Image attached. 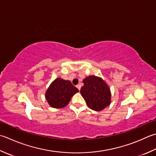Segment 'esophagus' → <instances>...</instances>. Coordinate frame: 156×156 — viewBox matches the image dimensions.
Instances as JSON below:
<instances>
[{"instance_id":"esophagus-1","label":"esophagus","mask_w":156,"mask_h":156,"mask_svg":"<svg viewBox=\"0 0 156 156\" xmlns=\"http://www.w3.org/2000/svg\"><path fill=\"white\" fill-rule=\"evenodd\" d=\"M76 87H77V88H78V89L79 90H80V88H81V86H80V84H78V85H76Z\"/></svg>"}]
</instances>
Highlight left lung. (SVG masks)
Instances as JSON below:
<instances>
[{
	"label": "left lung",
	"instance_id": "left-lung-1",
	"mask_svg": "<svg viewBox=\"0 0 156 156\" xmlns=\"http://www.w3.org/2000/svg\"><path fill=\"white\" fill-rule=\"evenodd\" d=\"M80 93L87 105L94 111H101L110 104V89L101 78L90 76L83 80Z\"/></svg>",
	"mask_w": 156,
	"mask_h": 156
}]
</instances>
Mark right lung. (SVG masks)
Listing matches in <instances>:
<instances>
[{
	"label": "right lung",
	"instance_id": "add662e5",
	"mask_svg": "<svg viewBox=\"0 0 156 156\" xmlns=\"http://www.w3.org/2000/svg\"><path fill=\"white\" fill-rule=\"evenodd\" d=\"M78 91L70 81L58 78L51 84L45 97L52 108H62L68 104L71 97Z\"/></svg>",
	"mask_w": 156,
	"mask_h": 156
}]
</instances>
